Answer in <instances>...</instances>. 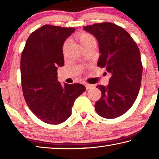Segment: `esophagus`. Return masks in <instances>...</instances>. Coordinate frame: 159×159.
<instances>
[{
	"instance_id": "34e87169",
	"label": "esophagus",
	"mask_w": 159,
	"mask_h": 159,
	"mask_svg": "<svg viewBox=\"0 0 159 159\" xmlns=\"http://www.w3.org/2000/svg\"><path fill=\"white\" fill-rule=\"evenodd\" d=\"M86 89H90V88H94V85H91V84H88V83H85V84Z\"/></svg>"
}]
</instances>
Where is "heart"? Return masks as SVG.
<instances>
[{"instance_id":"1","label":"heart","mask_w":159,"mask_h":159,"mask_svg":"<svg viewBox=\"0 0 159 159\" xmlns=\"http://www.w3.org/2000/svg\"><path fill=\"white\" fill-rule=\"evenodd\" d=\"M78 39H79V41L83 47H85V45H87L88 44L91 43L93 42H95V38L93 36L92 34H90L88 32H82L80 34L78 35ZM67 41H66L64 43V46H63V49L64 50V48H66V45H67Z\"/></svg>"}]
</instances>
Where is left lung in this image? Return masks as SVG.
<instances>
[{
  "label": "left lung",
  "mask_w": 159,
  "mask_h": 159,
  "mask_svg": "<svg viewBox=\"0 0 159 159\" xmlns=\"http://www.w3.org/2000/svg\"><path fill=\"white\" fill-rule=\"evenodd\" d=\"M98 40L100 52L98 66L111 74L109 85H98L102 97L95 104L96 112L115 118L133 106L141 85L142 64L138 45L124 29L110 22L83 27Z\"/></svg>",
  "instance_id": "1"
}]
</instances>
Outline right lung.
I'll return each mask as SVG.
<instances>
[{"label":"right lung","mask_w":159,"mask_h":159,"mask_svg":"<svg viewBox=\"0 0 159 159\" xmlns=\"http://www.w3.org/2000/svg\"><path fill=\"white\" fill-rule=\"evenodd\" d=\"M75 28L46 25L30 34L21 57L23 95L29 108L48 124L57 125L71 116L78 97L85 91L80 83L61 85L58 66H63V45Z\"/></svg>","instance_id":"obj_1"}]
</instances>
